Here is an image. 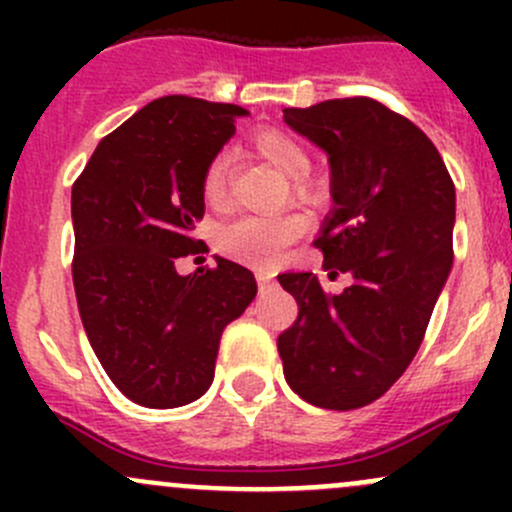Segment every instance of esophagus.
<instances>
[{"label": "esophagus", "instance_id": "34e87169", "mask_svg": "<svg viewBox=\"0 0 512 512\" xmlns=\"http://www.w3.org/2000/svg\"><path fill=\"white\" fill-rule=\"evenodd\" d=\"M257 287H260V292H270V289H275V280H272L270 275H265V272H257Z\"/></svg>", "mask_w": 512, "mask_h": 512}]
</instances>
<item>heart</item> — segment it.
<instances>
[{
	"mask_svg": "<svg viewBox=\"0 0 512 512\" xmlns=\"http://www.w3.org/2000/svg\"><path fill=\"white\" fill-rule=\"evenodd\" d=\"M250 148L257 158H262L272 168L280 170L282 175L294 180V193L302 195V198L317 193V185L307 175L312 168V158H309V151L302 146V141H297L292 133L280 131V128H267V131L255 133L250 138ZM230 173L232 158L227 153H218L208 160L203 178H200V198H203L205 208H225L227 193H230ZM307 230L309 218L302 213L275 215V218L242 215V218L220 227L215 245L225 257L242 262V265L270 267L280 260L289 245L304 237Z\"/></svg>",
	"mask_w": 512,
	"mask_h": 512,
	"instance_id": "obj_1",
	"label": "heart"
}]
</instances>
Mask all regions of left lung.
<instances>
[{
	"label": "left lung",
	"mask_w": 512,
	"mask_h": 512,
	"mask_svg": "<svg viewBox=\"0 0 512 512\" xmlns=\"http://www.w3.org/2000/svg\"><path fill=\"white\" fill-rule=\"evenodd\" d=\"M294 131L324 148L334 210L314 240L329 280L285 272L299 314L280 334L285 379L319 409L352 411L409 369L453 262L456 188L431 138L369 96L285 108Z\"/></svg>",
	"instance_id": "1"
}]
</instances>
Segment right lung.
<instances>
[{
	"label": "right lung",
	"instance_id": "right-lung-1",
	"mask_svg": "<svg viewBox=\"0 0 512 512\" xmlns=\"http://www.w3.org/2000/svg\"><path fill=\"white\" fill-rule=\"evenodd\" d=\"M242 106L163 96L101 138L71 188L76 302L108 379L133 404L175 409L213 384L220 337L255 299L250 270L178 275L203 252L200 178Z\"/></svg>",
	"mask_w": 512,
	"mask_h": 512
}]
</instances>
